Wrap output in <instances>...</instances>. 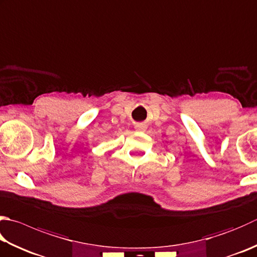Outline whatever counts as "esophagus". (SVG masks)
Returning <instances> with one entry per match:
<instances>
[{
  "instance_id": "obj_1",
  "label": "esophagus",
  "mask_w": 257,
  "mask_h": 257,
  "mask_svg": "<svg viewBox=\"0 0 257 257\" xmlns=\"http://www.w3.org/2000/svg\"><path fill=\"white\" fill-rule=\"evenodd\" d=\"M135 128H137V131H140V132H144L145 125L144 124H138V125H135Z\"/></svg>"
}]
</instances>
